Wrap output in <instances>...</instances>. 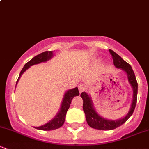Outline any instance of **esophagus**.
Instances as JSON below:
<instances>
[{"mask_svg": "<svg viewBox=\"0 0 149 149\" xmlns=\"http://www.w3.org/2000/svg\"><path fill=\"white\" fill-rule=\"evenodd\" d=\"M79 90L80 92H82V91H84L85 90H86V86L84 85V84H81L79 85Z\"/></svg>", "mask_w": 149, "mask_h": 149, "instance_id": "esophagus-1", "label": "esophagus"}]
</instances>
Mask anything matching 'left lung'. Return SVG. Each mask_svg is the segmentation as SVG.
<instances>
[{
  "mask_svg": "<svg viewBox=\"0 0 149 149\" xmlns=\"http://www.w3.org/2000/svg\"><path fill=\"white\" fill-rule=\"evenodd\" d=\"M109 52L112 55V58L113 59V63L115 67L118 68H121L127 73L129 83L131 84L132 87H133V102H132L130 111L125 117L118 120H109L102 118L97 113L93 107L92 101L89 96L86 92H82L81 94V97L83 99V109L86 115V120L90 127L94 129H97V130H110L120 127L123 123H125L128 120V118L133 115V111L136 108V102H137L138 83L132 67L113 50L109 49Z\"/></svg>",
  "mask_w": 149,
  "mask_h": 149,
  "instance_id": "1",
  "label": "left lung"
}]
</instances>
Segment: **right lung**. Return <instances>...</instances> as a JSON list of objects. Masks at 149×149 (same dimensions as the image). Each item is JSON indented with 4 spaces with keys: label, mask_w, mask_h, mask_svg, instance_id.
Masks as SVG:
<instances>
[{
    "label": "right lung",
    "mask_w": 149,
    "mask_h": 149,
    "mask_svg": "<svg viewBox=\"0 0 149 149\" xmlns=\"http://www.w3.org/2000/svg\"><path fill=\"white\" fill-rule=\"evenodd\" d=\"M52 56H53L52 51H45V52H42V53L39 54V55L34 57L31 61H29L28 63H26L25 64L24 68H22V70H21V73L20 74H19V78H18L16 84L19 81V79H20L22 73H23L26 69H28L30 66L35 65V64L40 63L42 62H46V61H49ZM79 95V91L77 87H76L75 88H73V89L68 90V91L65 93V96H64V98L62 102V104H61V109H60V111L58 112V115L55 117V118H54L53 120H52L51 121H49V123H47V124L44 125H42L40 126V127H35V128L42 130H52L61 127V126L63 125L64 122H65L66 113H67L68 109L70 107V103H71L72 100L73 99V97Z\"/></svg>",
    "instance_id": "add662e5"
}]
</instances>
